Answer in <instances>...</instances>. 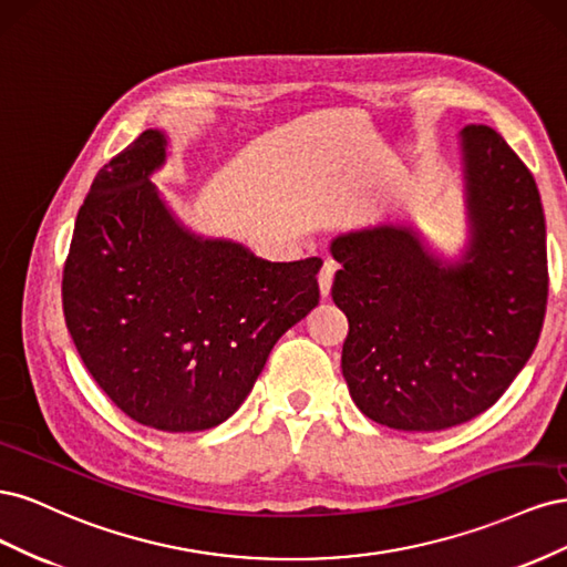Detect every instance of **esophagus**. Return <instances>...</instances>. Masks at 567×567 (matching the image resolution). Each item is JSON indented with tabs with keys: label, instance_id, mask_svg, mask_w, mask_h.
I'll use <instances>...</instances> for the list:
<instances>
[{
	"label": "esophagus",
	"instance_id": "obj_1",
	"mask_svg": "<svg viewBox=\"0 0 567 567\" xmlns=\"http://www.w3.org/2000/svg\"><path fill=\"white\" fill-rule=\"evenodd\" d=\"M333 277H336V265L333 262H326L319 271V290H321V298H329L331 293V286H333Z\"/></svg>",
	"mask_w": 567,
	"mask_h": 567
}]
</instances>
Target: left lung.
Masks as SVG:
<instances>
[{
  "label": "left lung",
  "instance_id": "1",
  "mask_svg": "<svg viewBox=\"0 0 567 567\" xmlns=\"http://www.w3.org/2000/svg\"><path fill=\"white\" fill-rule=\"evenodd\" d=\"M471 241L463 260L409 225L340 234L331 288L350 333L342 375L371 421L406 433L466 423L502 398L535 350L548 296L539 188L502 134L461 132Z\"/></svg>",
  "mask_w": 567,
  "mask_h": 567
}]
</instances>
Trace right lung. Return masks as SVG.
<instances>
[{
	"label": "right lung",
	"instance_id": "right-lung-1",
	"mask_svg": "<svg viewBox=\"0 0 567 567\" xmlns=\"http://www.w3.org/2000/svg\"><path fill=\"white\" fill-rule=\"evenodd\" d=\"M146 130L99 169L63 267V315L92 379L148 427L196 433L244 404L290 326L319 305V257L267 262L188 231L151 175Z\"/></svg>",
	"mask_w": 567,
	"mask_h": 567
}]
</instances>
